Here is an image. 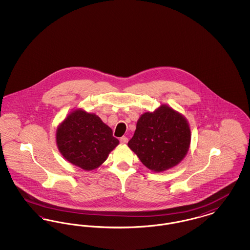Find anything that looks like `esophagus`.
<instances>
[{
  "label": "esophagus",
  "instance_id": "esophagus-1",
  "mask_svg": "<svg viewBox=\"0 0 250 250\" xmlns=\"http://www.w3.org/2000/svg\"><path fill=\"white\" fill-rule=\"evenodd\" d=\"M120 143H123V144H125V143H128V138H126V137H122V138L120 139Z\"/></svg>",
  "mask_w": 250,
  "mask_h": 250
}]
</instances>
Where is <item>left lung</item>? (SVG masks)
Masks as SVG:
<instances>
[{
  "instance_id": "1",
  "label": "left lung",
  "mask_w": 250,
  "mask_h": 250,
  "mask_svg": "<svg viewBox=\"0 0 250 250\" xmlns=\"http://www.w3.org/2000/svg\"><path fill=\"white\" fill-rule=\"evenodd\" d=\"M190 140L186 118L171 107L161 105L154 112L143 113L127 145L144 166L161 172L183 160Z\"/></svg>"
}]
</instances>
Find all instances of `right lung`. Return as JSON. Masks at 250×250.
<instances>
[{"mask_svg":"<svg viewBox=\"0 0 250 250\" xmlns=\"http://www.w3.org/2000/svg\"><path fill=\"white\" fill-rule=\"evenodd\" d=\"M56 143L60 153L67 161L85 170H92L106 161L119 141L98 116L76 109L57 128Z\"/></svg>","mask_w":250,"mask_h":250,"instance_id":"obj_1","label":"right lung"}]
</instances>
